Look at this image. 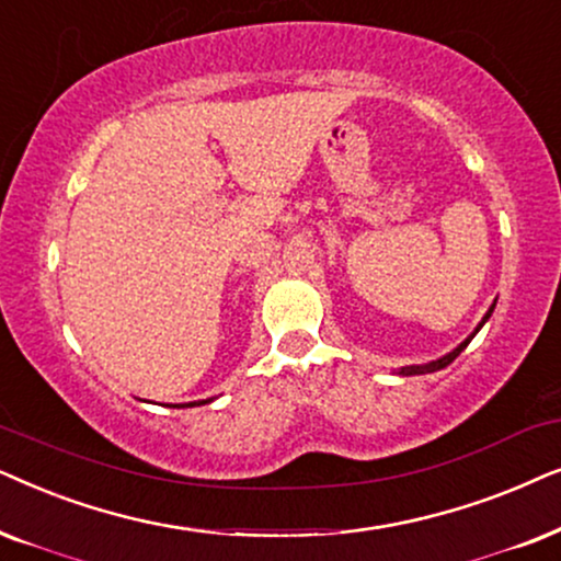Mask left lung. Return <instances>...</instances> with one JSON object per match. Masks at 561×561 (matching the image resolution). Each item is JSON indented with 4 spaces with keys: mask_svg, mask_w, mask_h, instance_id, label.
I'll list each match as a JSON object with an SVG mask.
<instances>
[{
    "mask_svg": "<svg viewBox=\"0 0 561 561\" xmlns=\"http://www.w3.org/2000/svg\"><path fill=\"white\" fill-rule=\"evenodd\" d=\"M492 310H495V302H492V308H490L488 312H484L482 323L474 328V333H472V335H469V339H465V341H461L457 348H454V351H449V354H446V356H442V358H436V362H431V364H421V367H402V369H400V375H405V377H410V375H428V371H438V369L449 367V364L454 362V358H457V356L461 354V351H465V348L469 346V341H472V339H474V335H477V333H480V328H482L484 323H488V318L492 316Z\"/></svg>",
    "mask_w": 561,
    "mask_h": 561,
    "instance_id": "left-lung-1",
    "label": "left lung"
}]
</instances>
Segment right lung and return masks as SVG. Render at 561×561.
Here are the masks:
<instances>
[{
    "mask_svg": "<svg viewBox=\"0 0 561 561\" xmlns=\"http://www.w3.org/2000/svg\"><path fill=\"white\" fill-rule=\"evenodd\" d=\"M205 402H213V398L210 400H199V402H184V405H174V408H194V405H205Z\"/></svg>",
    "mask_w": 561,
    "mask_h": 561,
    "instance_id": "add662e5",
    "label": "right lung"
}]
</instances>
